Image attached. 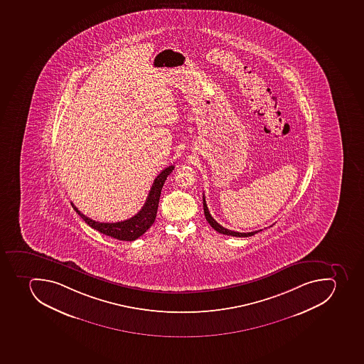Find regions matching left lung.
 Here are the masks:
<instances>
[{
  "label": "left lung",
  "instance_id": "1",
  "mask_svg": "<svg viewBox=\"0 0 364 364\" xmlns=\"http://www.w3.org/2000/svg\"><path fill=\"white\" fill-rule=\"evenodd\" d=\"M203 208H204L205 218H206V220L208 221V223L211 225L212 228H213L214 230H217L218 232L223 234V235L236 236V237H247V236L255 235V234L262 230H255V232H234V230H227V228L221 226L220 223H218L217 221L214 220L213 218H212L211 213L208 211L206 200H205V196H203Z\"/></svg>",
  "mask_w": 364,
  "mask_h": 364
}]
</instances>
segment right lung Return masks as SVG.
<instances>
[{
  "label": "right lung",
  "mask_w": 364,
  "mask_h": 364,
  "mask_svg": "<svg viewBox=\"0 0 364 364\" xmlns=\"http://www.w3.org/2000/svg\"><path fill=\"white\" fill-rule=\"evenodd\" d=\"M173 169H174V166H169L156 176L150 193L147 196L146 202L144 204L141 211L134 214V217L130 218L128 220L119 221V223H99V221L92 220L89 217H86L85 214H82L75 206L74 203H71V205L75 211L80 214L82 220L85 221L93 230H98L110 237L117 238L119 241H134L139 236L143 235L144 232H146L156 220L162 186Z\"/></svg>",
  "instance_id": "1"
}]
</instances>
